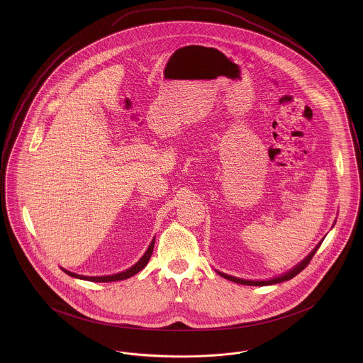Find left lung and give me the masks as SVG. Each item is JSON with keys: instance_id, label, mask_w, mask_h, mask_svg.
<instances>
[{"instance_id": "8db88e82", "label": "left lung", "mask_w": 363, "mask_h": 363, "mask_svg": "<svg viewBox=\"0 0 363 363\" xmlns=\"http://www.w3.org/2000/svg\"><path fill=\"white\" fill-rule=\"evenodd\" d=\"M321 246V242H318V245L311 250V253H309V256H306L305 259H302L298 265H295L293 269H290L289 272L280 275V277H272L269 280H245V279H240V277H230V275H225L223 272H219L218 274L222 277H225L227 280H231L234 283H238V284H245V286H269V284H277V283H281V281H286V280H290L294 277H296L301 271H303L308 264L311 262V259H313V256L315 255V252L318 250V247Z\"/></svg>"}]
</instances>
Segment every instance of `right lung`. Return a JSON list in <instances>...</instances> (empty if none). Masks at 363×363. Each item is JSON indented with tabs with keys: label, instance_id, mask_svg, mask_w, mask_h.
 Wrapping results in <instances>:
<instances>
[{
	"label": "right lung",
	"instance_id": "obj_1",
	"mask_svg": "<svg viewBox=\"0 0 363 363\" xmlns=\"http://www.w3.org/2000/svg\"><path fill=\"white\" fill-rule=\"evenodd\" d=\"M154 245H155V238L152 240V242L150 243V246H148V249H147V252L143 255V257L138 259V262L133 265V267H130L129 269H126V271H123V272H120V274H114V275H107V277H83V275H77V274H73V272H70L68 269H64V268H61L65 274H68L69 277H77V279H83V280H88V281H96V283H107V281H117V280H125V279H128V277H133V275H136L138 272H140L147 264H148V261L151 259V255H152V252H154Z\"/></svg>",
	"mask_w": 363,
	"mask_h": 363
}]
</instances>
